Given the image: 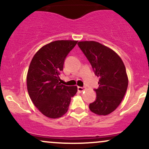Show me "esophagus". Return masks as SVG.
Masks as SVG:
<instances>
[{"label": "esophagus", "mask_w": 149, "mask_h": 149, "mask_svg": "<svg viewBox=\"0 0 149 149\" xmlns=\"http://www.w3.org/2000/svg\"><path fill=\"white\" fill-rule=\"evenodd\" d=\"M85 90L84 88H82V87H78V91L79 92H83Z\"/></svg>", "instance_id": "1"}]
</instances>
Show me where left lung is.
Here are the masks:
<instances>
[{
    "instance_id": "left-lung-1",
    "label": "left lung",
    "mask_w": 149,
    "mask_h": 149,
    "mask_svg": "<svg viewBox=\"0 0 149 149\" xmlns=\"http://www.w3.org/2000/svg\"><path fill=\"white\" fill-rule=\"evenodd\" d=\"M78 45L100 78L97 99L90 104V110L99 116L109 115L117 109L127 91L128 77L123 61L115 51L98 42L85 40Z\"/></svg>"
}]
</instances>
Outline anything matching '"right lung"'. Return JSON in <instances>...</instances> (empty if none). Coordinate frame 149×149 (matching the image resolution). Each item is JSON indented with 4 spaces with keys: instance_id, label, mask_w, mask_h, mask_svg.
Segmentation results:
<instances>
[{
    "instance_id": "right-lung-1",
    "label": "right lung",
    "mask_w": 149,
    "mask_h": 149,
    "mask_svg": "<svg viewBox=\"0 0 149 149\" xmlns=\"http://www.w3.org/2000/svg\"><path fill=\"white\" fill-rule=\"evenodd\" d=\"M78 40H55L42 46L34 54L26 76L29 95L35 107L49 118H58L67 112L77 86L61 84L59 73L65 58Z\"/></svg>"
}]
</instances>
